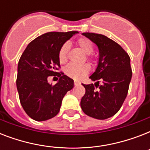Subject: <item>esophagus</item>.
I'll use <instances>...</instances> for the list:
<instances>
[{
	"instance_id": "1",
	"label": "esophagus",
	"mask_w": 150,
	"mask_h": 150,
	"mask_svg": "<svg viewBox=\"0 0 150 150\" xmlns=\"http://www.w3.org/2000/svg\"><path fill=\"white\" fill-rule=\"evenodd\" d=\"M74 84H75V86H79L80 82H77V81H75V82H74Z\"/></svg>"
}]
</instances>
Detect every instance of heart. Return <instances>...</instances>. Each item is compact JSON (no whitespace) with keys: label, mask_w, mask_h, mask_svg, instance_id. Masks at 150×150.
<instances>
[{"label":"heart","mask_w":150,"mask_h":150,"mask_svg":"<svg viewBox=\"0 0 150 150\" xmlns=\"http://www.w3.org/2000/svg\"><path fill=\"white\" fill-rule=\"evenodd\" d=\"M78 45L84 52L85 54H90L93 50V45L89 39L80 38L78 40ZM69 50V44L68 43H64L61 46L58 53V58L61 63H64L67 60V54ZM89 66L88 64H70L64 68V73L68 77L75 80L82 79L89 73Z\"/></svg>","instance_id":"obj_1"}]
</instances>
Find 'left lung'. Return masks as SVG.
Here are the masks:
<instances>
[{"label": "left lung", "instance_id": "1", "mask_svg": "<svg viewBox=\"0 0 150 150\" xmlns=\"http://www.w3.org/2000/svg\"><path fill=\"white\" fill-rule=\"evenodd\" d=\"M82 35L97 46L99 60L96 70L89 76L96 82L82 84L86 93L80 105L86 115L104 120L117 113L127 96L132 76L130 57L121 46L106 36L92 33Z\"/></svg>", "mask_w": 150, "mask_h": 150}]
</instances>
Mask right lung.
Returning <instances> with one entry per match:
<instances>
[{
	"instance_id": "right-lung-1",
	"label": "right lung",
	"mask_w": 150,
	"mask_h": 150,
	"mask_svg": "<svg viewBox=\"0 0 150 150\" xmlns=\"http://www.w3.org/2000/svg\"><path fill=\"white\" fill-rule=\"evenodd\" d=\"M79 32H50L29 43L20 57L16 80L20 103L32 119L47 121L58 114L67 92L74 87V80L59 73V81L48 82L60 67L59 50L66 41Z\"/></svg>"
}]
</instances>
